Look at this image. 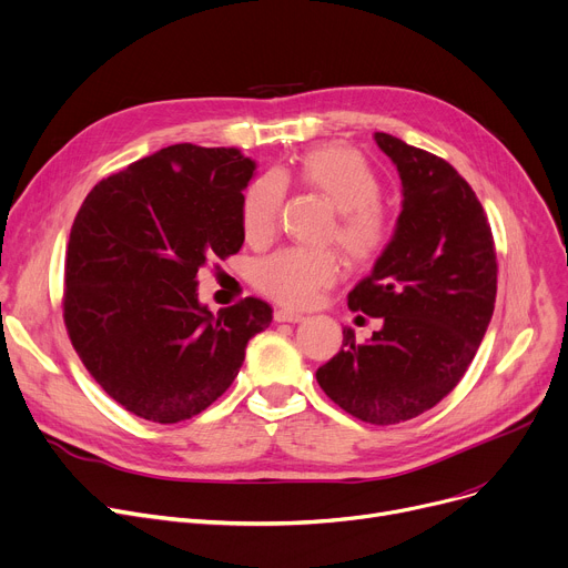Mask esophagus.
Here are the masks:
<instances>
[{
  "label": "esophagus",
  "mask_w": 568,
  "mask_h": 568,
  "mask_svg": "<svg viewBox=\"0 0 568 568\" xmlns=\"http://www.w3.org/2000/svg\"><path fill=\"white\" fill-rule=\"evenodd\" d=\"M274 320L276 322H302V320H306L302 313H296V311H287V308H276V313H274Z\"/></svg>",
  "instance_id": "34e87169"
}]
</instances>
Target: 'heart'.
I'll use <instances>...</instances> for the list:
<instances>
[{"label":"heart","mask_w":568,"mask_h":568,"mask_svg":"<svg viewBox=\"0 0 568 568\" xmlns=\"http://www.w3.org/2000/svg\"><path fill=\"white\" fill-rule=\"evenodd\" d=\"M285 182L322 195L336 209L326 239L356 262L377 260L394 239V219L384 206L382 179L364 154L352 146L326 144L306 152L292 172L262 174L242 195V234L248 244H264L274 234L285 197ZM341 276V257L332 248L290 246L260 260L253 283L260 292L285 306H308L322 287Z\"/></svg>","instance_id":"1"}]
</instances>
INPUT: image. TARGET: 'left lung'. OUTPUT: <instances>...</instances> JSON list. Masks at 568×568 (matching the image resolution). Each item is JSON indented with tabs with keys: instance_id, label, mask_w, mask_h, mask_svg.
I'll return each mask as SVG.
<instances>
[{
	"instance_id": "1",
	"label": "left lung",
	"mask_w": 568,
	"mask_h": 568,
	"mask_svg": "<svg viewBox=\"0 0 568 568\" xmlns=\"http://www.w3.org/2000/svg\"><path fill=\"white\" fill-rule=\"evenodd\" d=\"M403 182L389 248L347 306L382 320L368 343L343 329V347L317 382L366 424L409 422L449 396L469 368L495 311L497 253L484 206L444 159L375 133Z\"/></svg>"
}]
</instances>
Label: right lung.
<instances>
[{"label":"right lung","instance_id":"1","mask_svg":"<svg viewBox=\"0 0 568 568\" xmlns=\"http://www.w3.org/2000/svg\"><path fill=\"white\" fill-rule=\"evenodd\" d=\"M255 163L236 149L172 144L110 174L73 221L64 324L101 389L140 419L186 422L225 394L272 306L246 296L216 315L197 272L244 244Z\"/></svg>","mask_w":568,"mask_h":568}]
</instances>
